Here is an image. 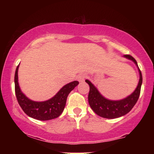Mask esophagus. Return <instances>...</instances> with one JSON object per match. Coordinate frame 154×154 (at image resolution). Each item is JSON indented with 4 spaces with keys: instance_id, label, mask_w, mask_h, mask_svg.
<instances>
[{
    "instance_id": "1",
    "label": "esophagus",
    "mask_w": 154,
    "mask_h": 154,
    "mask_svg": "<svg viewBox=\"0 0 154 154\" xmlns=\"http://www.w3.org/2000/svg\"><path fill=\"white\" fill-rule=\"evenodd\" d=\"M85 78H86L85 74L81 73V74H79L78 76H77V80H78L79 82H83Z\"/></svg>"
}]
</instances>
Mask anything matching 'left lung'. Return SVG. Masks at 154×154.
<instances>
[{
  "label": "left lung",
  "instance_id": "8db88e82",
  "mask_svg": "<svg viewBox=\"0 0 154 154\" xmlns=\"http://www.w3.org/2000/svg\"><path fill=\"white\" fill-rule=\"evenodd\" d=\"M124 56L127 59L132 60L135 63L138 68L140 74V79L137 88L135 91L127 98L120 100H108L102 96L97 88L88 79L85 80V82L90 86V91L88 94V102L90 106L97 115L101 117L107 118V119H115L125 115L131 111L139 98L141 85L143 82L142 74L137 66V61L132 56L125 55Z\"/></svg>",
  "mask_w": 154,
  "mask_h": 154
}]
</instances>
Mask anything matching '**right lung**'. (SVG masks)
Here are the masks:
<instances>
[{
    "instance_id": "1",
    "label": "right lung",
    "mask_w": 154,
    "mask_h": 154,
    "mask_svg": "<svg viewBox=\"0 0 154 154\" xmlns=\"http://www.w3.org/2000/svg\"><path fill=\"white\" fill-rule=\"evenodd\" d=\"M18 69L19 65L17 67L14 76L15 93L19 106L24 112L30 117L40 121L59 117L64 109L67 96L79 84L78 81H73L66 84L51 99L43 102L33 101L21 91L18 82Z\"/></svg>"
}]
</instances>
